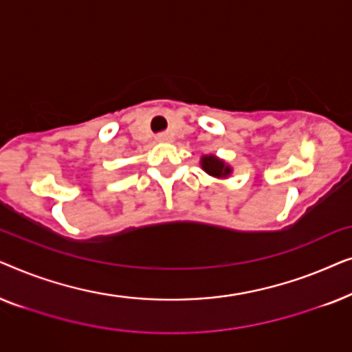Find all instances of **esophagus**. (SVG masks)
<instances>
[{
  "label": "esophagus",
  "instance_id": "obj_1",
  "mask_svg": "<svg viewBox=\"0 0 352 352\" xmlns=\"http://www.w3.org/2000/svg\"><path fill=\"white\" fill-rule=\"evenodd\" d=\"M158 139V141H170V136H168V134H160V136H158L157 138Z\"/></svg>",
  "mask_w": 352,
  "mask_h": 352
}]
</instances>
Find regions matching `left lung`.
Returning <instances> with one entry per match:
<instances>
[{"label":"left lung","mask_w":352,"mask_h":352,"mask_svg":"<svg viewBox=\"0 0 352 352\" xmlns=\"http://www.w3.org/2000/svg\"><path fill=\"white\" fill-rule=\"evenodd\" d=\"M201 166H204V170L208 173L210 176L224 177L230 175V168L226 166L224 162L219 160V158H216L214 155H205L201 158Z\"/></svg>","instance_id":"8db88e82"}]
</instances>
